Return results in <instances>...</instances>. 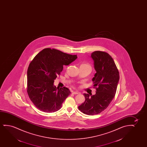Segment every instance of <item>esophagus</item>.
<instances>
[{"label": "esophagus", "mask_w": 147, "mask_h": 147, "mask_svg": "<svg viewBox=\"0 0 147 147\" xmlns=\"http://www.w3.org/2000/svg\"><path fill=\"white\" fill-rule=\"evenodd\" d=\"M72 93L73 94H78L79 93L78 92H76V91H73V92H72Z\"/></svg>", "instance_id": "esophagus-1"}]
</instances>
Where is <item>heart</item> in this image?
I'll return each mask as SVG.
<instances>
[{
  "mask_svg": "<svg viewBox=\"0 0 147 147\" xmlns=\"http://www.w3.org/2000/svg\"><path fill=\"white\" fill-rule=\"evenodd\" d=\"M83 65H87V66H90L89 65L87 64H83Z\"/></svg>",
  "mask_w": 147,
  "mask_h": 147,
  "instance_id": "obj_1",
  "label": "heart"
}]
</instances>
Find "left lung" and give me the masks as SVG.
Segmentation results:
<instances>
[{
	"label": "left lung",
	"instance_id": "left-lung-1",
	"mask_svg": "<svg viewBox=\"0 0 147 147\" xmlns=\"http://www.w3.org/2000/svg\"><path fill=\"white\" fill-rule=\"evenodd\" d=\"M91 56L96 71L92 80L96 94L90 96L84 93L85 101L78 109L86 115H95L105 111L114 98L119 74L115 61L107 53L95 51Z\"/></svg>",
	"mask_w": 147,
	"mask_h": 147
}]
</instances>
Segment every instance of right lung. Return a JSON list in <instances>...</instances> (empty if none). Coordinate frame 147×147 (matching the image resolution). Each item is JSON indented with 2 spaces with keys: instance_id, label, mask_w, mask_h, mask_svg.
<instances>
[{
  "instance_id": "1",
  "label": "right lung",
  "mask_w": 147,
  "mask_h": 147,
  "mask_svg": "<svg viewBox=\"0 0 147 147\" xmlns=\"http://www.w3.org/2000/svg\"><path fill=\"white\" fill-rule=\"evenodd\" d=\"M77 55L68 54L55 49L46 48L38 53L28 66L27 71V92L34 105L45 113L58 111L70 91L64 87L54 85L64 65L75 60Z\"/></svg>"
}]
</instances>
